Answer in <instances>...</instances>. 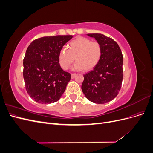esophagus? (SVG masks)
Here are the masks:
<instances>
[{"mask_svg":"<svg viewBox=\"0 0 153 153\" xmlns=\"http://www.w3.org/2000/svg\"><path fill=\"white\" fill-rule=\"evenodd\" d=\"M75 76H76V74L75 73H71V78H74Z\"/></svg>","mask_w":153,"mask_h":153,"instance_id":"esophagus-1","label":"esophagus"}]
</instances>
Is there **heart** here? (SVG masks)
I'll list each match as a JSON object with an SVG mask.
<instances>
[{
  "label": "heart",
  "instance_id": "b5f03b06",
  "mask_svg": "<svg viewBox=\"0 0 153 153\" xmlns=\"http://www.w3.org/2000/svg\"><path fill=\"white\" fill-rule=\"evenodd\" d=\"M67 48L61 49L59 53V64L64 70L70 67L75 58L74 69L91 71L98 65L103 54L102 47L99 42L91 41L82 36H78L70 41Z\"/></svg>",
  "mask_w": 153,
  "mask_h": 153
}]
</instances>
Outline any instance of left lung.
I'll list each match as a JSON object with an SVG mask.
<instances>
[{"mask_svg": "<svg viewBox=\"0 0 153 153\" xmlns=\"http://www.w3.org/2000/svg\"><path fill=\"white\" fill-rule=\"evenodd\" d=\"M99 42L103 50L100 62L84 75L82 90L86 98L98 104L112 101L121 90L123 78V56L118 44L101 34H87Z\"/></svg>", "mask_w": 153, "mask_h": 153, "instance_id": "8db88e82", "label": "left lung"}]
</instances>
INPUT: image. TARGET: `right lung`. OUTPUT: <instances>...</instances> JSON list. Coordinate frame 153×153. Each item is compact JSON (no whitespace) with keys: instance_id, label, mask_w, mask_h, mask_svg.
I'll return each mask as SVG.
<instances>
[{"instance_id":"obj_1","label":"right lung","mask_w":153,"mask_h":153,"mask_svg":"<svg viewBox=\"0 0 153 153\" xmlns=\"http://www.w3.org/2000/svg\"><path fill=\"white\" fill-rule=\"evenodd\" d=\"M73 36L42 37L34 40L24 59L25 89L38 103L56 102L66 90L71 74L64 71L59 63V53Z\"/></svg>"}]
</instances>
